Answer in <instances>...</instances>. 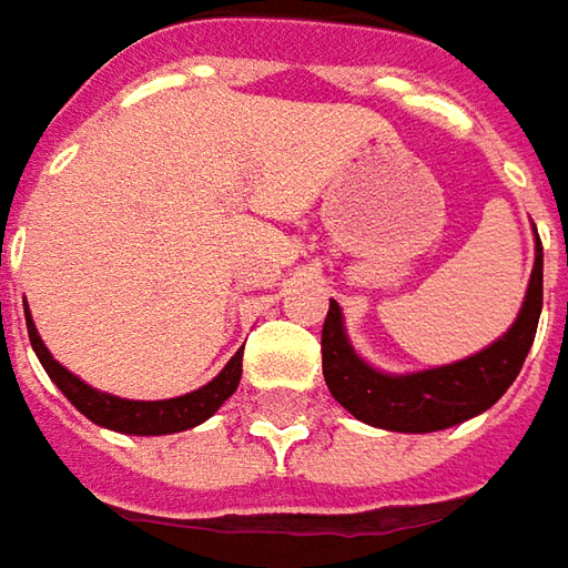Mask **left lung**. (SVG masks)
<instances>
[{
	"label": "left lung",
	"mask_w": 568,
	"mask_h": 568,
	"mask_svg": "<svg viewBox=\"0 0 568 568\" xmlns=\"http://www.w3.org/2000/svg\"><path fill=\"white\" fill-rule=\"evenodd\" d=\"M540 307H544V247L538 239L535 270L521 311L497 343L456 364L415 371V374H383L358 358V352L345 336L343 307L329 298L321 333L323 381L345 412H352L371 427L399 430V434H430V430L456 427L462 420L487 412L513 386L528 358V348L535 343Z\"/></svg>",
	"instance_id": "obj_1"
}]
</instances>
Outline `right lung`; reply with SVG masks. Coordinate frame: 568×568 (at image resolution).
Returning a JSON list of instances; mask_svg holds the SVG:
<instances>
[{"label":"right lung","mask_w":568,"mask_h":568,"mask_svg":"<svg viewBox=\"0 0 568 568\" xmlns=\"http://www.w3.org/2000/svg\"><path fill=\"white\" fill-rule=\"evenodd\" d=\"M24 317H28V336L33 352L40 364L47 367V374L52 383L65 393V399L93 424L109 427V430H119V434H134V437H160V434H179L187 427H197L204 424L220 405H223L242 381V352L232 355V362L225 364L223 371L213 377V381L185 393V396H175V399H156V402H138V399H119V396H109L93 389L81 377H74L69 367L55 362L50 355V348L43 345L37 326L30 321V311L24 307Z\"/></svg>","instance_id":"1"}]
</instances>
